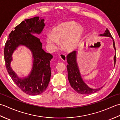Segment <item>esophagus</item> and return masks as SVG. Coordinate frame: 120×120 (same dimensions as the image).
Listing matches in <instances>:
<instances>
[{"instance_id": "obj_1", "label": "esophagus", "mask_w": 120, "mask_h": 120, "mask_svg": "<svg viewBox=\"0 0 120 120\" xmlns=\"http://www.w3.org/2000/svg\"><path fill=\"white\" fill-rule=\"evenodd\" d=\"M59 56L61 60H62L64 62H66V55L65 54H60Z\"/></svg>"}]
</instances>
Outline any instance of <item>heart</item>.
<instances>
[{"label":"heart","mask_w":120,"mask_h":120,"mask_svg":"<svg viewBox=\"0 0 120 120\" xmlns=\"http://www.w3.org/2000/svg\"><path fill=\"white\" fill-rule=\"evenodd\" d=\"M84 29L75 21H68L58 24L54 27L51 34H48L45 40L52 50L58 48L59 41H62L64 50L71 52L76 49L83 36Z\"/></svg>","instance_id":"heart-1"}]
</instances>
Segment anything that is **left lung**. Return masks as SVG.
Masks as SVG:
<instances>
[{"instance_id":"obj_1","label":"left lung","mask_w":120,"mask_h":120,"mask_svg":"<svg viewBox=\"0 0 120 120\" xmlns=\"http://www.w3.org/2000/svg\"><path fill=\"white\" fill-rule=\"evenodd\" d=\"M99 36L108 37L112 39L113 46L114 49L116 54L114 56V66H115L116 62V50L115 46L114 41L111 36L108 29H106L104 34H100ZM77 51H74L67 55V61L68 64L67 66L68 71V78L71 86L78 93L84 95H87L94 93L101 90L102 86L97 89H92L88 86L83 80L81 75L80 70L77 63Z\"/></svg>"}]
</instances>
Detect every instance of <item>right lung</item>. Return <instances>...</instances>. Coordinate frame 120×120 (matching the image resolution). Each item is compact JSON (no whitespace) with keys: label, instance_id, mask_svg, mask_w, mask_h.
Returning <instances> with one entry per match:
<instances>
[{"label":"right lung","instance_id":"right-lung-1","mask_svg":"<svg viewBox=\"0 0 120 120\" xmlns=\"http://www.w3.org/2000/svg\"><path fill=\"white\" fill-rule=\"evenodd\" d=\"M45 20L39 16L25 19L14 28L9 35L4 49L6 66L11 79L22 91L30 95H38L45 91L51 78L50 63L53 56L45 52L42 44L34 34L39 35L45 26ZM20 46L30 50L33 65L27 76L19 77L11 66L12 55Z\"/></svg>","mask_w":120,"mask_h":120}]
</instances>
